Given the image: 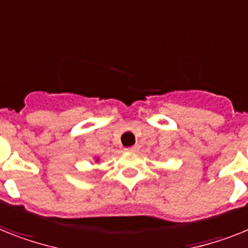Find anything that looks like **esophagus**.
<instances>
[{
  "mask_svg": "<svg viewBox=\"0 0 248 248\" xmlns=\"http://www.w3.org/2000/svg\"><path fill=\"white\" fill-rule=\"evenodd\" d=\"M139 149H140V146H139V145H134V146L127 147V149H124V150H126V151H128V153H137V151H139Z\"/></svg>",
  "mask_w": 248,
  "mask_h": 248,
  "instance_id": "34e87169",
  "label": "esophagus"
}]
</instances>
